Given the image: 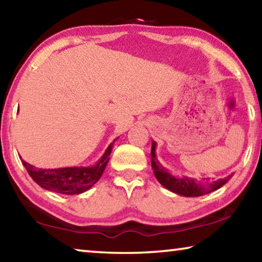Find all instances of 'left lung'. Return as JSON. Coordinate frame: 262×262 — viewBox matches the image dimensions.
<instances>
[{"label": "left lung", "mask_w": 262, "mask_h": 262, "mask_svg": "<svg viewBox=\"0 0 262 262\" xmlns=\"http://www.w3.org/2000/svg\"><path fill=\"white\" fill-rule=\"evenodd\" d=\"M155 149H156V142L152 141L151 147V166L154 170L155 177L161 183L164 187L167 188L171 192L176 194L183 195V196L192 198V196H201L208 193L214 192V190L221 188L222 186L225 185L228 181L231 179L232 174L228 176L224 179L219 180H195L192 178H177V177L168 173L167 170H165L159 162L157 161L156 154H155Z\"/></svg>", "instance_id": "obj_1"}]
</instances>
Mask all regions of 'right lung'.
<instances>
[{"label":"right lung","instance_id":"1","mask_svg":"<svg viewBox=\"0 0 262 262\" xmlns=\"http://www.w3.org/2000/svg\"><path fill=\"white\" fill-rule=\"evenodd\" d=\"M114 141L108 145L98 163L92 166L38 168L20 159L31 178L40 187L60 194H81L90 189L100 179L110 161L108 156L112 151Z\"/></svg>","mask_w":262,"mask_h":262}]
</instances>
